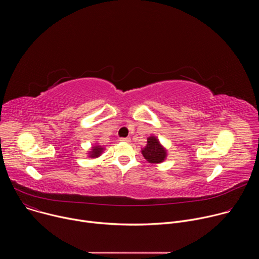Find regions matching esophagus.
<instances>
[{
	"label": "esophagus",
	"mask_w": 259,
	"mask_h": 259,
	"mask_svg": "<svg viewBox=\"0 0 259 259\" xmlns=\"http://www.w3.org/2000/svg\"><path fill=\"white\" fill-rule=\"evenodd\" d=\"M120 140L122 142H130V138L129 137H123V138H120Z\"/></svg>",
	"instance_id": "esophagus-1"
}]
</instances>
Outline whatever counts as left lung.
Returning <instances> with one entry per match:
<instances>
[{
  "instance_id": "obj_1",
  "label": "left lung",
  "mask_w": 259,
  "mask_h": 259,
  "mask_svg": "<svg viewBox=\"0 0 259 259\" xmlns=\"http://www.w3.org/2000/svg\"><path fill=\"white\" fill-rule=\"evenodd\" d=\"M141 154L150 164H161L167 159L168 156L166 147L155 135L147 137L146 145L141 149Z\"/></svg>"
}]
</instances>
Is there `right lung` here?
Listing matches in <instances>:
<instances>
[{
    "instance_id": "1",
    "label": "right lung",
    "mask_w": 259,
    "mask_h": 259,
    "mask_svg": "<svg viewBox=\"0 0 259 259\" xmlns=\"http://www.w3.org/2000/svg\"><path fill=\"white\" fill-rule=\"evenodd\" d=\"M104 151V147L102 145H98L97 143L92 145L90 151L88 152V157L91 158V159H96L98 157H100L102 155Z\"/></svg>"
}]
</instances>
